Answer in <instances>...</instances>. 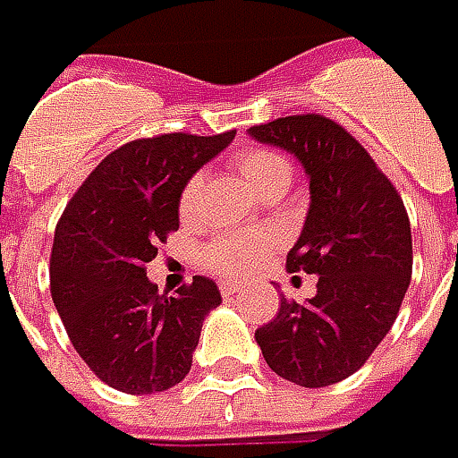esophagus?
I'll return each instance as SVG.
<instances>
[{
	"label": "esophagus",
	"mask_w": 458,
	"mask_h": 458,
	"mask_svg": "<svg viewBox=\"0 0 458 458\" xmlns=\"http://www.w3.org/2000/svg\"><path fill=\"white\" fill-rule=\"evenodd\" d=\"M238 292H241V286L233 284V281H223V284H220V293H223V296H235Z\"/></svg>",
	"instance_id": "esophagus-1"
}]
</instances>
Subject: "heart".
Segmentation results:
<instances>
[{
  "label": "heart",
  "instance_id": "heart-1",
  "mask_svg": "<svg viewBox=\"0 0 458 458\" xmlns=\"http://www.w3.org/2000/svg\"><path fill=\"white\" fill-rule=\"evenodd\" d=\"M235 166L259 195H266L276 187H289L292 182V165L284 154L266 147H253L243 149L235 157ZM199 192H202V177L195 174L190 177L180 195L182 217H192L198 213ZM263 238L259 235H220L202 248V260L205 266L215 271L217 276H241L245 274L253 260L259 259L263 250Z\"/></svg>",
  "mask_w": 458,
  "mask_h": 458
}]
</instances>
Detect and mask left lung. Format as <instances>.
Instances as JSON below:
<instances>
[{
	"label": "left lung",
	"mask_w": 458,
	"mask_h": 458,
	"mask_svg": "<svg viewBox=\"0 0 458 458\" xmlns=\"http://www.w3.org/2000/svg\"><path fill=\"white\" fill-rule=\"evenodd\" d=\"M248 136L304 169L309 210L286 268L319 276L304 304L281 299L256 342L284 380L335 386L365 365L398 317L413 268L408 215L370 154L335 121L286 116Z\"/></svg>",
	"instance_id": "obj_1"
}]
</instances>
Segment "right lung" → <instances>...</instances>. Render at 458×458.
Returning <instances> with one entry per match:
<instances>
[{
	"label": "right lung",
	"instance_id": "right-lung-1",
	"mask_svg": "<svg viewBox=\"0 0 458 458\" xmlns=\"http://www.w3.org/2000/svg\"><path fill=\"white\" fill-rule=\"evenodd\" d=\"M233 136L129 141L90 172L60 217L50 293L75 352L106 386L149 395L177 386L192 368L202 322L223 301L220 289L195 276L165 296L144 266L180 228L187 180Z\"/></svg>",
	"mask_w": 458,
	"mask_h": 458
}]
</instances>
